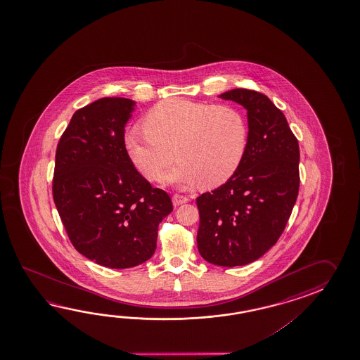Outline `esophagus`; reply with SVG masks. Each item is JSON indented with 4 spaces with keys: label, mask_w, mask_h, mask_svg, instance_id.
<instances>
[{
    "label": "esophagus",
    "mask_w": 360,
    "mask_h": 360,
    "mask_svg": "<svg viewBox=\"0 0 360 360\" xmlns=\"http://www.w3.org/2000/svg\"><path fill=\"white\" fill-rule=\"evenodd\" d=\"M189 202V198L188 197H185V195H180V194H175L174 197H172V203H174V206H181L184 203H188Z\"/></svg>",
    "instance_id": "1"
}]
</instances>
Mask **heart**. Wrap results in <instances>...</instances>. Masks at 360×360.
<instances>
[{
	"label": "heart",
	"instance_id": "1",
	"mask_svg": "<svg viewBox=\"0 0 360 360\" xmlns=\"http://www.w3.org/2000/svg\"><path fill=\"white\" fill-rule=\"evenodd\" d=\"M124 144L148 180H157L176 155L179 162L162 175L163 183L216 188L243 161L248 127L236 108L174 98L158 103L146 115L144 129L126 134Z\"/></svg>",
	"mask_w": 360,
	"mask_h": 360
}]
</instances>
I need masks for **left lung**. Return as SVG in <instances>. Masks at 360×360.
Segmentation results:
<instances>
[{
    "mask_svg": "<svg viewBox=\"0 0 360 360\" xmlns=\"http://www.w3.org/2000/svg\"><path fill=\"white\" fill-rule=\"evenodd\" d=\"M247 110L248 144L237 172L197 198L200 256L217 266L253 262L282 236L300 186L299 141L282 110L261 92L219 95Z\"/></svg>",
    "mask_w": 360,
    "mask_h": 360,
    "instance_id": "left-lung-1",
    "label": "left lung"
}]
</instances>
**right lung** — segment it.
Masks as SVG:
<instances>
[{
    "instance_id": "right-lung-1",
    "label": "right lung",
    "mask_w": 360,
    "mask_h": 360,
    "mask_svg": "<svg viewBox=\"0 0 360 360\" xmlns=\"http://www.w3.org/2000/svg\"><path fill=\"white\" fill-rule=\"evenodd\" d=\"M126 98H103L78 109L55 154L53 195L72 245L112 269L153 256L160 222L171 214L169 194L135 169L124 127L135 109Z\"/></svg>"
}]
</instances>
